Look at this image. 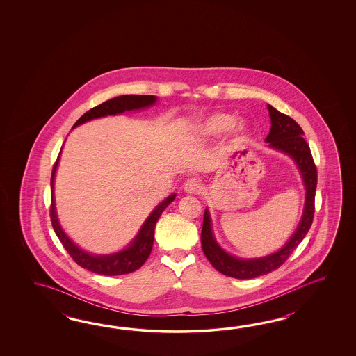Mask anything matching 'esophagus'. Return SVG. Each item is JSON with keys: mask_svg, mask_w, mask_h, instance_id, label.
Instances as JSON below:
<instances>
[{"mask_svg": "<svg viewBox=\"0 0 356 356\" xmlns=\"http://www.w3.org/2000/svg\"><path fill=\"white\" fill-rule=\"evenodd\" d=\"M183 189L189 195H197L201 191V183L197 178H189V179L184 181Z\"/></svg>", "mask_w": 356, "mask_h": 356, "instance_id": "34e87169", "label": "esophagus"}]
</instances>
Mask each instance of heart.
<instances>
[{
  "instance_id": "1",
  "label": "heart",
  "mask_w": 356,
  "mask_h": 356,
  "mask_svg": "<svg viewBox=\"0 0 356 356\" xmlns=\"http://www.w3.org/2000/svg\"><path fill=\"white\" fill-rule=\"evenodd\" d=\"M234 117L230 114L219 113L210 117L209 120L204 121L201 132L204 135H220L225 132L234 124Z\"/></svg>"
}]
</instances>
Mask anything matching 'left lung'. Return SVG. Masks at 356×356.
Listing matches in <instances>:
<instances>
[{
  "label": "left lung",
  "mask_w": 356,
  "mask_h": 356,
  "mask_svg": "<svg viewBox=\"0 0 356 356\" xmlns=\"http://www.w3.org/2000/svg\"><path fill=\"white\" fill-rule=\"evenodd\" d=\"M268 112L271 117V129L266 143L268 146L290 155L296 160V165L300 170L304 186L307 189L305 204L302 220L296 233L289 239V242L276 253L262 258L242 259L227 254L225 250L220 248L215 241L211 230V220L209 210L204 213V224L201 232V244L204 256L219 273L234 279H254L261 275L273 273L279 268L294 252L299 243L309 232L313 218H314V197L317 187V168L310 152L309 145L304 140L302 127L293 118L286 114L281 113L273 106H268Z\"/></svg>",
  "instance_id": "left-lung-1"
}]
</instances>
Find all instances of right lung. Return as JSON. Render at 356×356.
Here are the masks:
<instances>
[{
	"mask_svg": "<svg viewBox=\"0 0 356 356\" xmlns=\"http://www.w3.org/2000/svg\"><path fill=\"white\" fill-rule=\"evenodd\" d=\"M155 102H156V97H154V95H121L117 98L109 99L104 103L91 108L90 111L83 114L74 124V127L81 124L83 122L90 121V120L99 118V117L113 115V114L123 113L126 111H135V109H141L145 106H150ZM58 160H60V155L54 163L52 177H51L49 215H51V221H52L54 232L62 243V245L65 247V250H67L68 254L77 265L89 270L91 273L106 275V276H115V275H124V273L136 271L137 268H140L141 266L144 265L146 259L150 256L156 221L163 211L165 210V207H168V204L175 201V195L167 197L161 204L155 207V210L150 213V216L146 219L144 225L140 229L136 238L132 241L126 250H121L118 253H113V254H106V256H94V254L80 250L75 243L65 234V232L62 230L58 219H57L56 207H54V183Z\"/></svg>",
	"mask_w": 356,
	"mask_h": 356,
	"instance_id": "obj_1",
	"label": "right lung"
}]
</instances>
